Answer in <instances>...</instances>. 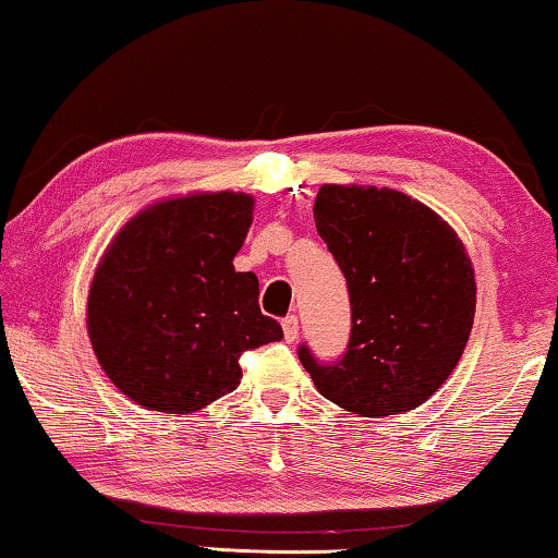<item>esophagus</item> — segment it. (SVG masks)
<instances>
[{"label": "esophagus", "mask_w": 558, "mask_h": 558, "mask_svg": "<svg viewBox=\"0 0 558 558\" xmlns=\"http://www.w3.org/2000/svg\"><path fill=\"white\" fill-rule=\"evenodd\" d=\"M282 332H286V340L288 342H295L298 340V317L295 315L282 317Z\"/></svg>", "instance_id": "1"}]
</instances>
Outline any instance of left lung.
Listing matches in <instances>:
<instances>
[{"label": "left lung", "mask_w": 558, "mask_h": 558, "mask_svg": "<svg viewBox=\"0 0 558 558\" xmlns=\"http://www.w3.org/2000/svg\"><path fill=\"white\" fill-rule=\"evenodd\" d=\"M315 226L350 295V340L323 362L298 357L327 400L362 417L422 404L452 375L470 340L474 270L457 233L400 191L323 185Z\"/></svg>", "instance_id": "obj_1"}]
</instances>
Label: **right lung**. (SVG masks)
<instances>
[{
	"label": "right lung",
	"mask_w": 558,
	"mask_h": 558,
	"mask_svg": "<svg viewBox=\"0 0 558 558\" xmlns=\"http://www.w3.org/2000/svg\"><path fill=\"white\" fill-rule=\"evenodd\" d=\"M253 220L245 193L156 203L121 228L88 293L104 373L141 407L196 412L241 385V355L282 340L258 278L235 272Z\"/></svg>",
	"instance_id": "add662e5"
}]
</instances>
